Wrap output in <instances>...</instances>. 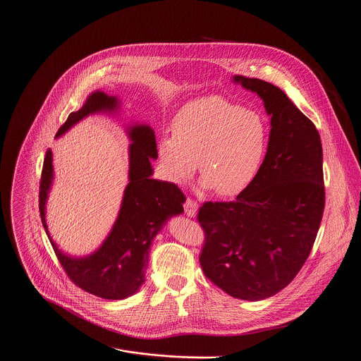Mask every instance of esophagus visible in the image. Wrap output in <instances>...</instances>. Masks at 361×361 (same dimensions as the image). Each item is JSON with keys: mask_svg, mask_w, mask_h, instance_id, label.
<instances>
[{"mask_svg": "<svg viewBox=\"0 0 361 361\" xmlns=\"http://www.w3.org/2000/svg\"><path fill=\"white\" fill-rule=\"evenodd\" d=\"M184 211H185V214L188 216H195V214L198 211V204L194 200L187 198L185 202H184Z\"/></svg>", "mask_w": 361, "mask_h": 361, "instance_id": "34e87169", "label": "esophagus"}]
</instances>
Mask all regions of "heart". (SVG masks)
<instances>
[{"label": "heart", "mask_w": 361, "mask_h": 361, "mask_svg": "<svg viewBox=\"0 0 361 361\" xmlns=\"http://www.w3.org/2000/svg\"><path fill=\"white\" fill-rule=\"evenodd\" d=\"M171 130L157 145L164 177L183 184L198 163L202 187L219 197H235L255 181L271 139L259 110L216 94L187 102L173 117Z\"/></svg>", "instance_id": "heart-1"}]
</instances>
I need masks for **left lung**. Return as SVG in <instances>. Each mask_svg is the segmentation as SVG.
<instances>
[{
    "label": "left lung",
    "mask_w": 361,
    "mask_h": 361,
    "mask_svg": "<svg viewBox=\"0 0 361 361\" xmlns=\"http://www.w3.org/2000/svg\"><path fill=\"white\" fill-rule=\"evenodd\" d=\"M257 92L271 118V139L255 181L233 201L204 202L200 264L232 298L259 300L286 288L313 248L324 211L319 132L275 85L236 75Z\"/></svg>",
    "instance_id": "left-lung-1"
}]
</instances>
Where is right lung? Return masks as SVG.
I'll use <instances>...</instances> for the list:
<instances>
[{
	"label": "right lung",
	"instance_id": "1",
	"mask_svg": "<svg viewBox=\"0 0 361 361\" xmlns=\"http://www.w3.org/2000/svg\"><path fill=\"white\" fill-rule=\"evenodd\" d=\"M117 100L103 92L92 93L80 110L72 111L56 136L90 113L114 110ZM130 170L122 208L106 241L93 255L69 258L63 255L48 233L45 201L52 183V152L47 150L39 181V214L55 255L68 278L80 289L94 296L117 300L139 290L145 283L150 245L164 222L181 214L185 195L174 183L153 180L150 159H157L154 132L149 126H135L129 132Z\"/></svg>",
	"mask_w": 361,
	"mask_h": 361
}]
</instances>
